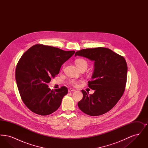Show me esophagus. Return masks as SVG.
<instances>
[{
  "label": "esophagus",
  "mask_w": 148,
  "mask_h": 148,
  "mask_svg": "<svg viewBox=\"0 0 148 148\" xmlns=\"http://www.w3.org/2000/svg\"><path fill=\"white\" fill-rule=\"evenodd\" d=\"M74 91H75V89H72V88H70V89H69V90H68V92H74Z\"/></svg>",
  "instance_id": "34e87169"
}]
</instances>
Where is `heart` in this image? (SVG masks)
<instances>
[{"label":"heart","mask_w":148,"mask_h":148,"mask_svg":"<svg viewBox=\"0 0 148 148\" xmlns=\"http://www.w3.org/2000/svg\"><path fill=\"white\" fill-rule=\"evenodd\" d=\"M75 64L80 70L82 69H83V68L86 69L88 67L87 62L84 59H82V58H79V59H77L75 60ZM69 83L73 85H77V82L74 79H71L69 80Z\"/></svg>","instance_id":"obj_1"}]
</instances>
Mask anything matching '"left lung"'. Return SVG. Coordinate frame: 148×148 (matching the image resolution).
Instances as JSON below:
<instances>
[{"label": "left lung", "instance_id": "1", "mask_svg": "<svg viewBox=\"0 0 148 148\" xmlns=\"http://www.w3.org/2000/svg\"><path fill=\"white\" fill-rule=\"evenodd\" d=\"M83 56L94 62L92 81L88 86L92 94L82 90L79 109L86 114L98 116L111 110L122 97L127 83V62L123 56L106 48L77 51L75 56Z\"/></svg>", "mask_w": 148, "mask_h": 148}]
</instances>
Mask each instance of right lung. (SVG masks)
Listing matches in <instances>:
<instances>
[{"instance_id": "1", "label": "right lung", "mask_w": 148, "mask_h": 148, "mask_svg": "<svg viewBox=\"0 0 148 148\" xmlns=\"http://www.w3.org/2000/svg\"><path fill=\"white\" fill-rule=\"evenodd\" d=\"M74 53V50L36 44L23 54L16 65L15 79L21 99L32 112L47 115L59 108L67 88L53 90L47 84Z\"/></svg>"}]
</instances>
